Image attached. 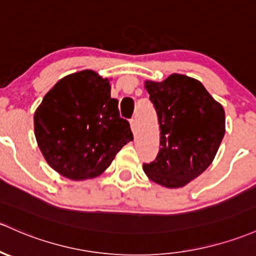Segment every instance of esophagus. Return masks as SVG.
<instances>
[{
	"instance_id": "34e87169",
	"label": "esophagus",
	"mask_w": 256,
	"mask_h": 256,
	"mask_svg": "<svg viewBox=\"0 0 256 256\" xmlns=\"http://www.w3.org/2000/svg\"><path fill=\"white\" fill-rule=\"evenodd\" d=\"M130 128H132V130L136 132V120H134V118H132V120H130Z\"/></svg>"
}]
</instances>
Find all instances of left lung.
<instances>
[{
	"label": "left lung",
	"instance_id": "left-lung-1",
	"mask_svg": "<svg viewBox=\"0 0 256 256\" xmlns=\"http://www.w3.org/2000/svg\"><path fill=\"white\" fill-rule=\"evenodd\" d=\"M158 117L160 150L142 164L152 182L167 188L186 186L210 166L224 136V107L199 80L171 74L145 83Z\"/></svg>",
	"mask_w": 256,
	"mask_h": 256
}]
</instances>
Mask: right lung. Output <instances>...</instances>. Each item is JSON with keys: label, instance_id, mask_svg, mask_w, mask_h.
<instances>
[{"label": "right lung", "instance_id": "add662e5", "mask_svg": "<svg viewBox=\"0 0 256 256\" xmlns=\"http://www.w3.org/2000/svg\"><path fill=\"white\" fill-rule=\"evenodd\" d=\"M110 92L108 79L82 70L57 82L42 98L34 116L35 136L54 171L76 180L96 177L133 140Z\"/></svg>", "mask_w": 256, "mask_h": 256}]
</instances>
